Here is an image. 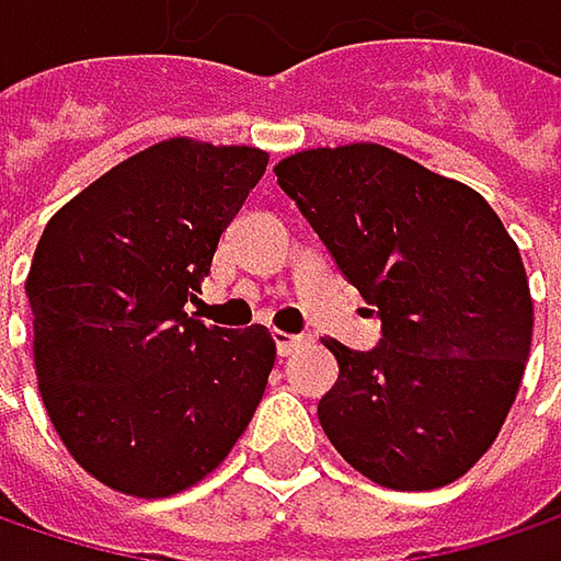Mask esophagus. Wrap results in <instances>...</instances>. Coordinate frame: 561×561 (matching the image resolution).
<instances>
[{"mask_svg": "<svg viewBox=\"0 0 561 561\" xmlns=\"http://www.w3.org/2000/svg\"><path fill=\"white\" fill-rule=\"evenodd\" d=\"M273 337H276V351H279V357H288V354H295L298 347H305V344H308V337H305V334H288V331H276Z\"/></svg>", "mask_w": 561, "mask_h": 561, "instance_id": "34e87169", "label": "esophagus"}]
</instances>
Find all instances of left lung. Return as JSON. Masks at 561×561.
Wrapping results in <instances>:
<instances>
[{
  "mask_svg": "<svg viewBox=\"0 0 561 561\" xmlns=\"http://www.w3.org/2000/svg\"><path fill=\"white\" fill-rule=\"evenodd\" d=\"M282 191L377 305L380 347L337 357L318 419L341 458L392 491H435L494 445L516 399L533 298L513 237L468 184L377 142L305 149Z\"/></svg>",
  "mask_w": 561,
  "mask_h": 561,
  "instance_id": "obj_1",
  "label": "left lung"
}]
</instances>
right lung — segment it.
Segmentation results:
<instances>
[{
	"label": "right lung",
	"instance_id": "1",
	"mask_svg": "<svg viewBox=\"0 0 561 561\" xmlns=\"http://www.w3.org/2000/svg\"><path fill=\"white\" fill-rule=\"evenodd\" d=\"M266 162L253 146L156 142L70 197L38 240L25 279L38 390L73 461L119 494L204 481L266 392L263 324L184 311Z\"/></svg>",
	"mask_w": 561,
	"mask_h": 561
}]
</instances>
